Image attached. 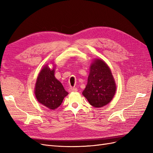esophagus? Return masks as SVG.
Wrapping results in <instances>:
<instances>
[{
  "instance_id": "esophagus-1",
  "label": "esophagus",
  "mask_w": 153,
  "mask_h": 153,
  "mask_svg": "<svg viewBox=\"0 0 153 153\" xmlns=\"http://www.w3.org/2000/svg\"><path fill=\"white\" fill-rule=\"evenodd\" d=\"M78 91L77 88L76 87H70L69 89V92H76Z\"/></svg>"
}]
</instances>
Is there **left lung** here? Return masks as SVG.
I'll return each mask as SVG.
<instances>
[{
    "mask_svg": "<svg viewBox=\"0 0 153 153\" xmlns=\"http://www.w3.org/2000/svg\"><path fill=\"white\" fill-rule=\"evenodd\" d=\"M116 91V85L110 68L102 59H97L91 64L87 84L82 94L96 108L109 103Z\"/></svg>",
    "mask_w": 153,
    "mask_h": 153,
    "instance_id": "left-lung-1",
    "label": "left lung"
}]
</instances>
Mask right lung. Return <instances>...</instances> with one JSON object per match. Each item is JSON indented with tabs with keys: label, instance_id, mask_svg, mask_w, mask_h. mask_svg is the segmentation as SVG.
Listing matches in <instances>:
<instances>
[{
	"label": "right lung",
	"instance_id": "obj_1",
	"mask_svg": "<svg viewBox=\"0 0 153 153\" xmlns=\"http://www.w3.org/2000/svg\"><path fill=\"white\" fill-rule=\"evenodd\" d=\"M54 72V68L50 69L48 65L44 66L37 78L34 90L38 102L51 110L58 108L68 94L61 83L55 77Z\"/></svg>",
	"mask_w": 153,
	"mask_h": 153
}]
</instances>
